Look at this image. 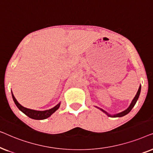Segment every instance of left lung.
<instances>
[{
    "instance_id": "obj_1",
    "label": "left lung",
    "mask_w": 153,
    "mask_h": 153,
    "mask_svg": "<svg viewBox=\"0 0 153 153\" xmlns=\"http://www.w3.org/2000/svg\"><path fill=\"white\" fill-rule=\"evenodd\" d=\"M141 85H140V86L139 88V90H138V91H137V94H136L135 97H134V99L132 100V101H131L130 105L128 106V108H127V109H125V111H123L120 112V113H118V114H116L111 115V114H108V113H107L106 111H105L103 110L101 108L97 107V106H95V107H97V108H99V109L101 110L102 111H103L104 113H105V114L107 115L108 116L112 117V118H117V117H123V116H125V115H127V114H129V113L131 111V110L132 109V108L134 107V106L136 103H137V100H138V99H139V97L140 93H141Z\"/></svg>"
}]
</instances>
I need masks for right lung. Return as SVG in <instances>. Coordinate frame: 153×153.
I'll use <instances>...</instances> for the list:
<instances>
[{
    "mask_svg": "<svg viewBox=\"0 0 153 153\" xmlns=\"http://www.w3.org/2000/svg\"><path fill=\"white\" fill-rule=\"evenodd\" d=\"M12 98H13L14 103H15L16 106H17L19 109L21 111L24 113V114H26L27 116H28L29 118L35 119V120H44V119L49 118V117L51 116V115L56 111H57L58 109V108L60 107V103H58L57 105L55 106L52 108H50L49 110H45V111L33 110V109H30V108H26L24 107V106H23L22 105H21V104L17 102V100H16V98L14 97L12 92Z\"/></svg>",
    "mask_w": 153,
    "mask_h": 153,
    "instance_id": "right-lung-1",
    "label": "right lung"
}]
</instances>
